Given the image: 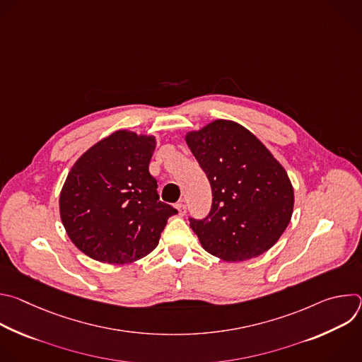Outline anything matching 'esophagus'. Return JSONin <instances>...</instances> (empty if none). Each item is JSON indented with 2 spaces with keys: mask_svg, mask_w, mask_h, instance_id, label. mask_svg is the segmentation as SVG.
<instances>
[{
  "mask_svg": "<svg viewBox=\"0 0 362 362\" xmlns=\"http://www.w3.org/2000/svg\"><path fill=\"white\" fill-rule=\"evenodd\" d=\"M176 209H177V212H179L180 216H183V215L186 214V206H185L183 203H177V204H176Z\"/></svg>",
  "mask_w": 362,
  "mask_h": 362,
  "instance_id": "esophagus-1",
  "label": "esophagus"
}]
</instances>
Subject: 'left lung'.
<instances>
[{"instance_id":"obj_1","label":"left lung","mask_w":362,"mask_h":362,"mask_svg":"<svg viewBox=\"0 0 362 362\" xmlns=\"http://www.w3.org/2000/svg\"><path fill=\"white\" fill-rule=\"evenodd\" d=\"M186 141L212 187L208 216L189 218L204 250L240 262L271 249L293 211L291 180L272 153L228 120L187 133Z\"/></svg>"}]
</instances>
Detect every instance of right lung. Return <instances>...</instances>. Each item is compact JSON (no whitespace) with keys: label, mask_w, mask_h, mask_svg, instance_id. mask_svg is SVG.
Masks as SVG:
<instances>
[{"label":"right lung","mask_w":362,"mask_h":362,"mask_svg":"<svg viewBox=\"0 0 362 362\" xmlns=\"http://www.w3.org/2000/svg\"><path fill=\"white\" fill-rule=\"evenodd\" d=\"M156 139L119 130L100 140L71 168L60 194V215L71 242L106 264H130L158 246L177 214L159 202L148 173Z\"/></svg>","instance_id":"obj_1"}]
</instances>
